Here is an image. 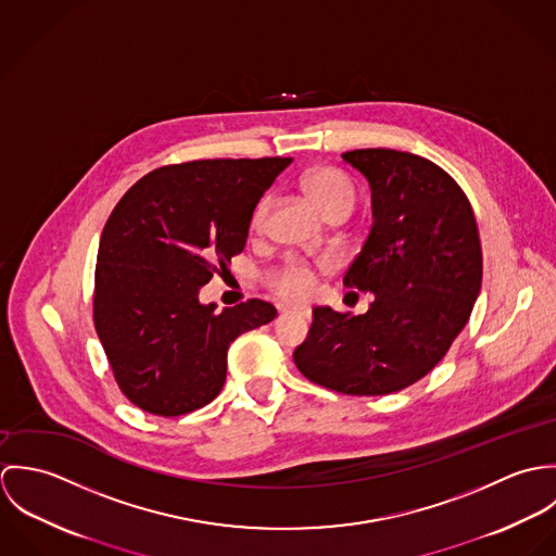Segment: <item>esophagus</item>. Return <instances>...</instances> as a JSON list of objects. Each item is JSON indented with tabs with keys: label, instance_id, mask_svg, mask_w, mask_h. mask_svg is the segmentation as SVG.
Listing matches in <instances>:
<instances>
[{
	"label": "esophagus",
	"instance_id": "34e87169",
	"mask_svg": "<svg viewBox=\"0 0 556 556\" xmlns=\"http://www.w3.org/2000/svg\"><path fill=\"white\" fill-rule=\"evenodd\" d=\"M282 313H295V315H300V317L311 318V308H306V306H285V308H280Z\"/></svg>",
	"mask_w": 556,
	"mask_h": 556
}]
</instances>
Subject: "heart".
<instances>
[{"instance_id":"obj_1","label":"heart","mask_w":556,"mask_h":556,"mask_svg":"<svg viewBox=\"0 0 556 556\" xmlns=\"http://www.w3.org/2000/svg\"><path fill=\"white\" fill-rule=\"evenodd\" d=\"M302 190L327 218L333 214L349 216L357 203V188L353 179L336 166H317L306 170L302 175ZM269 210H271V199L269 197L258 199L250 216L252 233H263V229L267 227ZM265 282L276 295L285 300H302L313 289L315 271L311 265L291 258V261H285L280 267L267 271Z\"/></svg>"}]
</instances>
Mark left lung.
<instances>
[{
    "label": "left lung",
    "instance_id": "left-lung-1",
    "mask_svg": "<svg viewBox=\"0 0 556 556\" xmlns=\"http://www.w3.org/2000/svg\"><path fill=\"white\" fill-rule=\"evenodd\" d=\"M342 159L372 190V229L344 287L370 291L375 302L357 317L317 306L293 359L327 390L386 396L426 377L467 325L481 289V243L467 194L434 162L383 148Z\"/></svg>",
    "mask_w": 556,
    "mask_h": 556
}]
</instances>
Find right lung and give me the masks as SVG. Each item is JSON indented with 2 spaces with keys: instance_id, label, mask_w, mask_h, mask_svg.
I'll return each instance as SVG.
<instances>
[{
  "instance_id": "right-lung-1",
  "label": "right lung",
  "mask_w": 556,
  "mask_h": 556,
  "mask_svg": "<svg viewBox=\"0 0 556 556\" xmlns=\"http://www.w3.org/2000/svg\"><path fill=\"white\" fill-rule=\"evenodd\" d=\"M291 160L160 166L111 212L93 325L119 390L139 408L177 417L210 404L225 386L231 342L276 317L261 300L216 313L199 291L243 250L254 205Z\"/></svg>"
}]
</instances>
